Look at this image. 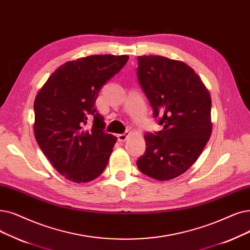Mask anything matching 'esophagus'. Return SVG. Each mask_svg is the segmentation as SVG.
<instances>
[{
	"label": "esophagus",
	"instance_id": "esophagus-1",
	"mask_svg": "<svg viewBox=\"0 0 250 250\" xmlns=\"http://www.w3.org/2000/svg\"><path fill=\"white\" fill-rule=\"evenodd\" d=\"M129 137V133L126 132V133H124V134H119L117 135V140L119 141V142H125V141Z\"/></svg>",
	"mask_w": 250,
	"mask_h": 250
}]
</instances>
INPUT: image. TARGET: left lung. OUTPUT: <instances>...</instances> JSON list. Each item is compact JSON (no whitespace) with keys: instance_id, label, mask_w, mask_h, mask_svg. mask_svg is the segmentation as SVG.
I'll use <instances>...</instances> for the list:
<instances>
[{"instance_id":"obj_1","label":"left lung","mask_w":250,"mask_h":250,"mask_svg":"<svg viewBox=\"0 0 250 250\" xmlns=\"http://www.w3.org/2000/svg\"><path fill=\"white\" fill-rule=\"evenodd\" d=\"M137 75L153 117L164 128L146 134L145 153L138 168L158 181L188 170L211 135V98L199 75L189 65L164 56L138 57Z\"/></svg>"}]
</instances>
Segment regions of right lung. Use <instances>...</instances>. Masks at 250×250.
I'll list each match as a JSON object with an SVG mask.
<instances>
[{
    "instance_id": "add662e5",
    "label": "right lung",
    "mask_w": 250,
    "mask_h": 250,
    "mask_svg": "<svg viewBox=\"0 0 250 250\" xmlns=\"http://www.w3.org/2000/svg\"><path fill=\"white\" fill-rule=\"evenodd\" d=\"M127 60L126 55H93L68 61L50 75L36 97L37 142L71 182L93 181L108 164L116 138L104 132V117L95 103L102 86Z\"/></svg>"
}]
</instances>
